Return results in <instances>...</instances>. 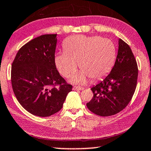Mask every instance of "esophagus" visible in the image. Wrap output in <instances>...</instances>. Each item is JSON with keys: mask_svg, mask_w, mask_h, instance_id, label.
<instances>
[{"mask_svg": "<svg viewBox=\"0 0 151 151\" xmlns=\"http://www.w3.org/2000/svg\"><path fill=\"white\" fill-rule=\"evenodd\" d=\"M83 87H81V86H74L73 87V90H74V91H81V90H83Z\"/></svg>", "mask_w": 151, "mask_h": 151, "instance_id": "1", "label": "esophagus"}]
</instances>
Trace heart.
I'll return each mask as SVG.
<instances>
[{
  "mask_svg": "<svg viewBox=\"0 0 151 151\" xmlns=\"http://www.w3.org/2000/svg\"><path fill=\"white\" fill-rule=\"evenodd\" d=\"M64 52L56 53L55 65L63 77L69 78L75 72L77 63L80 71L71 81L84 83L88 77L97 81L109 73L115 63L116 48L112 41L101 36L75 35L65 39Z\"/></svg>",
  "mask_w": 151,
  "mask_h": 151,
  "instance_id": "heart-1",
  "label": "heart"
}]
</instances>
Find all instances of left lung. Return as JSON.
Instances as JSON below:
<instances>
[{"label": "left lung", "mask_w": 151, "mask_h": 151, "mask_svg": "<svg viewBox=\"0 0 151 151\" xmlns=\"http://www.w3.org/2000/svg\"><path fill=\"white\" fill-rule=\"evenodd\" d=\"M116 61L110 73L91 88L93 99L87 108L96 115L107 117L118 113L126 108L136 90L138 67L127 43L119 39Z\"/></svg>", "instance_id": "obj_1"}]
</instances>
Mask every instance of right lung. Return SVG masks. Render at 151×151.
<instances>
[{
  "label": "right lung",
  "instance_id": "add662e5",
  "mask_svg": "<svg viewBox=\"0 0 151 151\" xmlns=\"http://www.w3.org/2000/svg\"><path fill=\"white\" fill-rule=\"evenodd\" d=\"M56 43L57 34L38 36L18 50L12 64V86L18 102L39 117L60 111L72 88L56 69Z\"/></svg>",
  "mask_w": 151,
  "mask_h": 151
}]
</instances>
